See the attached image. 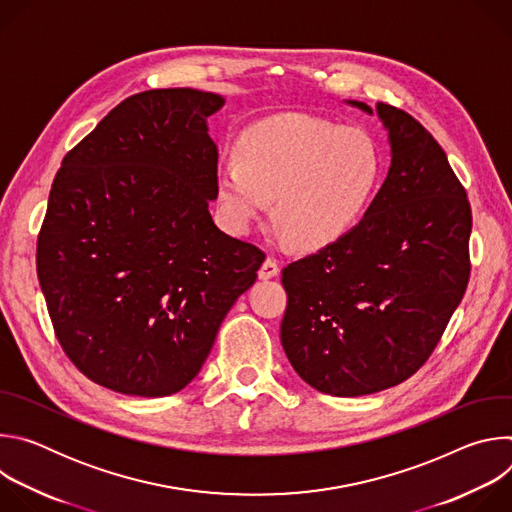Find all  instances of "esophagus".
Wrapping results in <instances>:
<instances>
[{
	"instance_id": "esophagus-1",
	"label": "esophagus",
	"mask_w": 512,
	"mask_h": 512,
	"mask_svg": "<svg viewBox=\"0 0 512 512\" xmlns=\"http://www.w3.org/2000/svg\"><path fill=\"white\" fill-rule=\"evenodd\" d=\"M279 275V265L275 259L267 257L261 267H259V279H271V277H277Z\"/></svg>"
}]
</instances>
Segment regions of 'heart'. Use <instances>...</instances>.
Wrapping results in <instances>:
<instances>
[{"instance_id":"heart-1","label":"heart","mask_w":512,"mask_h":512,"mask_svg":"<svg viewBox=\"0 0 512 512\" xmlns=\"http://www.w3.org/2000/svg\"><path fill=\"white\" fill-rule=\"evenodd\" d=\"M381 172L373 139L306 113L255 123L239 156L218 166V198L229 223L247 231L275 198V227L302 249L346 237L367 210Z\"/></svg>"}]
</instances>
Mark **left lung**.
<instances>
[{
	"instance_id": "1",
	"label": "left lung",
	"mask_w": 512,
	"mask_h": 512,
	"mask_svg": "<svg viewBox=\"0 0 512 512\" xmlns=\"http://www.w3.org/2000/svg\"><path fill=\"white\" fill-rule=\"evenodd\" d=\"M377 115L391 166L375 200L346 237L281 271L283 350L310 387L334 397L417 373L470 277L472 212L446 152L409 113L377 103Z\"/></svg>"
}]
</instances>
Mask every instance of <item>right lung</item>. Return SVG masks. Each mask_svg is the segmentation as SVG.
<instances>
[{
  "label": "right lung",
  "instance_id": "1",
  "mask_svg": "<svg viewBox=\"0 0 512 512\" xmlns=\"http://www.w3.org/2000/svg\"><path fill=\"white\" fill-rule=\"evenodd\" d=\"M225 99L154 89L119 103L52 182L36 267L56 338L93 383L135 397L182 391L263 253L218 229Z\"/></svg>",
  "mask_w": 512,
  "mask_h": 512
}]
</instances>
